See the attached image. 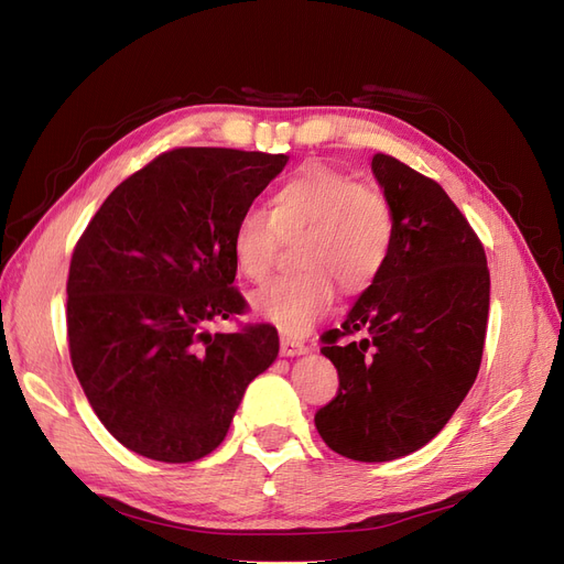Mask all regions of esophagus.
<instances>
[{"instance_id":"obj_1","label":"esophagus","mask_w":564,"mask_h":564,"mask_svg":"<svg viewBox=\"0 0 564 564\" xmlns=\"http://www.w3.org/2000/svg\"><path fill=\"white\" fill-rule=\"evenodd\" d=\"M280 352H282L284 357H294V355H303V352H308V346H305L301 338L282 336V340H280Z\"/></svg>"}]
</instances>
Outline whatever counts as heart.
Returning a JSON list of instances; mask_svg holds the SVG:
<instances>
[{
  "instance_id": "b5f03b06",
  "label": "heart",
  "mask_w": 564,
  "mask_h": 564,
  "mask_svg": "<svg viewBox=\"0 0 564 564\" xmlns=\"http://www.w3.org/2000/svg\"><path fill=\"white\" fill-rule=\"evenodd\" d=\"M294 245L299 270L272 280L251 299L261 319L284 334H303L329 313L336 282L357 296L379 282L395 245V209L373 183H357L327 164H305L270 195V209H251L232 230V261L249 282H263L282 242Z\"/></svg>"
}]
</instances>
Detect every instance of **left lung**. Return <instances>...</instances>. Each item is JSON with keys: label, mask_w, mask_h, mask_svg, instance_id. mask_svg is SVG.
<instances>
[{"label": "left lung", "mask_w": 564, "mask_h": 564, "mask_svg": "<svg viewBox=\"0 0 564 564\" xmlns=\"http://www.w3.org/2000/svg\"><path fill=\"white\" fill-rule=\"evenodd\" d=\"M371 172L395 209V245L340 329L322 334L338 392L315 414L329 449L365 464L412 454L445 429L480 371L489 315L485 247L449 195L383 152ZM357 330L368 338L339 340Z\"/></svg>", "instance_id": "8db88e82"}]
</instances>
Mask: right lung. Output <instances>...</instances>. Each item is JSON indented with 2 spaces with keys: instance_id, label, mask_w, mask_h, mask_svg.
<instances>
[{
  "instance_id": "add662e5",
  "label": "right lung",
  "mask_w": 564,
  "mask_h": 564,
  "mask_svg": "<svg viewBox=\"0 0 564 564\" xmlns=\"http://www.w3.org/2000/svg\"><path fill=\"white\" fill-rule=\"evenodd\" d=\"M286 155L176 148L119 183L75 245L67 340L84 395L135 454L187 464L224 442L278 329L245 324L232 230Z\"/></svg>"
}]
</instances>
